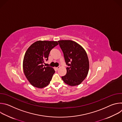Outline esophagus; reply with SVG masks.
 Returning <instances> with one entry per match:
<instances>
[{
	"mask_svg": "<svg viewBox=\"0 0 122 122\" xmlns=\"http://www.w3.org/2000/svg\"><path fill=\"white\" fill-rule=\"evenodd\" d=\"M60 68V66H58V67H56V70H58V69H59Z\"/></svg>",
	"mask_w": 122,
	"mask_h": 122,
	"instance_id": "1",
	"label": "esophagus"
}]
</instances>
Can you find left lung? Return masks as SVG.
Here are the masks:
<instances>
[{
	"label": "left lung",
	"mask_w": 122,
	"mask_h": 122,
	"mask_svg": "<svg viewBox=\"0 0 122 122\" xmlns=\"http://www.w3.org/2000/svg\"><path fill=\"white\" fill-rule=\"evenodd\" d=\"M63 51L66 65V74L62 79L67 84L76 86L87 76L89 63L84 49L77 42L71 40L58 41Z\"/></svg>",
	"instance_id": "1"
}]
</instances>
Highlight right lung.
Returning a JSON list of instances; mask_svg holds the SVG:
<instances>
[{
  "label": "right lung",
  "mask_w": 122,
  "mask_h": 122,
  "mask_svg": "<svg viewBox=\"0 0 122 122\" xmlns=\"http://www.w3.org/2000/svg\"><path fill=\"white\" fill-rule=\"evenodd\" d=\"M58 44L56 41H39L33 43L25 52L23 70L33 86L42 88L50 83L55 71L51 66H45L43 64L48 60L51 50Z\"/></svg>",
  "instance_id": "right-lung-1"
}]
</instances>
